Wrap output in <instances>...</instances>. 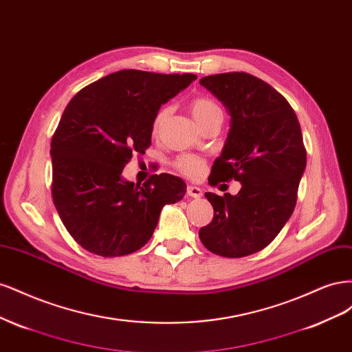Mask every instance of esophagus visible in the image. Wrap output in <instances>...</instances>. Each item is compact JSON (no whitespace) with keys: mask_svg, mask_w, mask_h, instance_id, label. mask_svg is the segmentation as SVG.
<instances>
[{"mask_svg":"<svg viewBox=\"0 0 352 352\" xmlns=\"http://www.w3.org/2000/svg\"><path fill=\"white\" fill-rule=\"evenodd\" d=\"M186 194L189 195V197H192V198H201L202 197V190L199 189V188H197V186H188L186 188Z\"/></svg>","mask_w":352,"mask_h":352,"instance_id":"34e87169","label":"esophagus"}]
</instances>
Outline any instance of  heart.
<instances>
[{"label":"heart","mask_w":352,"mask_h":352,"mask_svg":"<svg viewBox=\"0 0 352 352\" xmlns=\"http://www.w3.org/2000/svg\"><path fill=\"white\" fill-rule=\"evenodd\" d=\"M167 113V109H162L154 116L151 126L153 135H157L160 129H162ZM190 113H192L194 119L199 126L206 124L211 119H216V117H221L223 119V111L220 109V105L210 97H197L190 101ZM173 167L188 177H198L202 173V170H204V162L195 155L185 154L179 155L175 160Z\"/></svg>","instance_id":"b5f03b06"}]
</instances>
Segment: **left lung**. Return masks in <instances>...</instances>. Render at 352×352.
Returning a JSON list of instances; mask_svg holds the SVG:
<instances>
[{
    "label": "left lung",
    "mask_w": 352,
    "mask_h": 352,
    "mask_svg": "<svg viewBox=\"0 0 352 352\" xmlns=\"http://www.w3.org/2000/svg\"><path fill=\"white\" fill-rule=\"evenodd\" d=\"M199 83L232 117L208 184L242 185L236 195L206 192L214 216L199 239L221 257H247L267 247L292 216L307 164L301 126L283 95L250 73L211 74Z\"/></svg>",
    "instance_id": "left-lung-1"
}]
</instances>
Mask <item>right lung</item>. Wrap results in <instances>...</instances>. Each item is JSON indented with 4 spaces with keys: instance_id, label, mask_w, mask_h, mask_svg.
<instances>
[{
    "instance_id": "add662e5",
    "label": "right lung",
    "mask_w": 352,
    "mask_h": 352,
    "mask_svg": "<svg viewBox=\"0 0 352 352\" xmlns=\"http://www.w3.org/2000/svg\"><path fill=\"white\" fill-rule=\"evenodd\" d=\"M192 73L120 70L80 89L51 140L52 201L72 238L101 257H120L151 239L166 204L184 198L186 184L168 173L144 185L122 177L135 153L151 145L162 104L195 80Z\"/></svg>"
}]
</instances>
